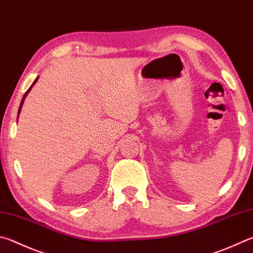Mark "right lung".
<instances>
[{"instance_id": "right-lung-1", "label": "right lung", "mask_w": 253, "mask_h": 253, "mask_svg": "<svg viewBox=\"0 0 253 253\" xmlns=\"http://www.w3.org/2000/svg\"><path fill=\"white\" fill-rule=\"evenodd\" d=\"M38 80L39 79H36L34 82H33V84H32L31 85V87H30V88L29 89H27V91H26V93L24 94V96H23V98H22V100H21V104H20V108H18V115H20V113H21V109H22V106H23V103H24V99H25V97H26V96H27V94H29L30 93V90L32 89V87H33L34 86V84H35V83L36 82H38Z\"/></svg>"}]
</instances>
